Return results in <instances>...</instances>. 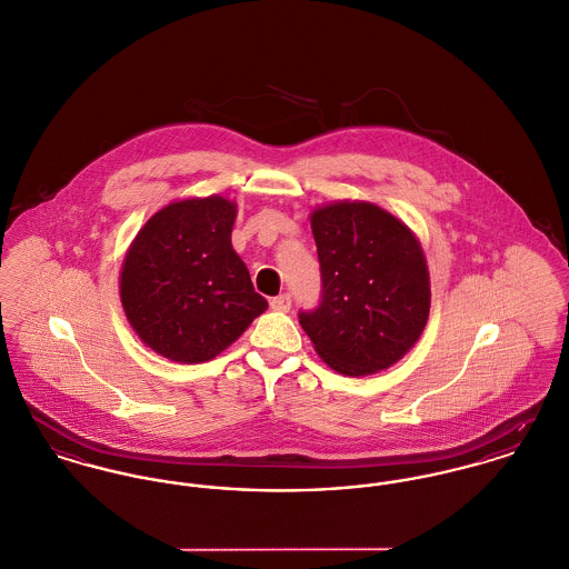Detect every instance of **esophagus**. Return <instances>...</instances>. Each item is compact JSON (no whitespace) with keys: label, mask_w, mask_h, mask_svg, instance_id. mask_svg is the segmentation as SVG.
I'll return each instance as SVG.
<instances>
[{"label":"esophagus","mask_w":569,"mask_h":569,"mask_svg":"<svg viewBox=\"0 0 569 569\" xmlns=\"http://www.w3.org/2000/svg\"><path fill=\"white\" fill-rule=\"evenodd\" d=\"M269 305H271V309L273 310L287 312V310L291 309V296H289V293L276 296V298H271V300H269Z\"/></svg>","instance_id":"34e87169"}]
</instances>
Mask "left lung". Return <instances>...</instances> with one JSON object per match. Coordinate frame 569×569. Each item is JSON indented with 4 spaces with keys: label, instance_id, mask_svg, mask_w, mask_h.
<instances>
[{
    "label": "left lung",
    "instance_id": "1",
    "mask_svg": "<svg viewBox=\"0 0 569 569\" xmlns=\"http://www.w3.org/2000/svg\"><path fill=\"white\" fill-rule=\"evenodd\" d=\"M321 300L300 323L321 361L367 376L400 361L423 332L430 278L411 228L369 202L315 208Z\"/></svg>",
    "mask_w": 569,
    "mask_h": 569
}]
</instances>
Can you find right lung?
I'll use <instances>...</instances> for the list:
<instances>
[{
	"mask_svg": "<svg viewBox=\"0 0 569 569\" xmlns=\"http://www.w3.org/2000/svg\"><path fill=\"white\" fill-rule=\"evenodd\" d=\"M234 202L210 196L160 208L134 237L119 293L134 332L169 361L207 362L267 309L232 250Z\"/></svg>",
	"mask_w": 569,
	"mask_h": 569,
	"instance_id": "right-lung-1",
	"label": "right lung"
}]
</instances>
